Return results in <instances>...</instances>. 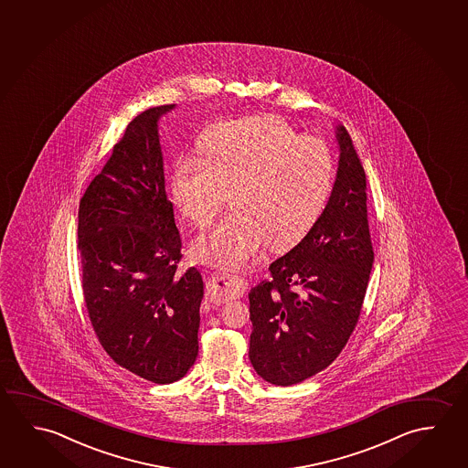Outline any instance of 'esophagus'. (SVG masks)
<instances>
[{
  "label": "esophagus",
  "instance_id": "34e87169",
  "mask_svg": "<svg viewBox=\"0 0 468 468\" xmlns=\"http://www.w3.org/2000/svg\"><path fill=\"white\" fill-rule=\"evenodd\" d=\"M207 300L215 303H223L227 300L239 299L248 291V281L245 277L235 274H222L215 272L214 276L207 279Z\"/></svg>",
  "mask_w": 468,
  "mask_h": 468
}]
</instances>
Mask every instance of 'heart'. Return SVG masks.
Masks as SVG:
<instances>
[{
    "instance_id": "1",
    "label": "heart",
    "mask_w": 468,
    "mask_h": 468,
    "mask_svg": "<svg viewBox=\"0 0 468 468\" xmlns=\"http://www.w3.org/2000/svg\"><path fill=\"white\" fill-rule=\"evenodd\" d=\"M199 152L177 161L171 197L189 222L206 229L233 192L237 210L194 243L196 258L217 268H246L269 246L299 245L330 202L336 179L330 145L276 115L217 123Z\"/></svg>"
}]
</instances>
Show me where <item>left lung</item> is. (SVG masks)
Returning a JSON list of instances; mask_svg holds the SVG:
<instances>
[{
    "instance_id": "left-lung-1",
    "label": "left lung",
    "mask_w": 468,
    "mask_h": 468,
    "mask_svg": "<svg viewBox=\"0 0 468 468\" xmlns=\"http://www.w3.org/2000/svg\"><path fill=\"white\" fill-rule=\"evenodd\" d=\"M336 137V181L320 222L250 292V360L281 387L322 372L345 349L374 264L366 173L345 127Z\"/></svg>"
}]
</instances>
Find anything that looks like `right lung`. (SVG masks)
Returning <instances> with one entry per match:
<instances>
[{
    "instance_id": "obj_1",
    "label": "right lung",
    "mask_w": 468,
    "mask_h": 468,
    "mask_svg": "<svg viewBox=\"0 0 468 468\" xmlns=\"http://www.w3.org/2000/svg\"><path fill=\"white\" fill-rule=\"evenodd\" d=\"M138 114L78 210L81 285L92 330L117 366L154 383L186 376L199 353V271L179 272L181 235L165 191L158 119Z\"/></svg>"
}]
</instances>
